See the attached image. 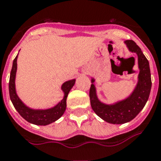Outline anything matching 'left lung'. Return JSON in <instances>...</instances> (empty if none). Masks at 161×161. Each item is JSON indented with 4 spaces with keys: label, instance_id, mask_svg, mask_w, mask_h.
<instances>
[{
    "label": "left lung",
    "instance_id": "8db88e82",
    "mask_svg": "<svg viewBox=\"0 0 161 161\" xmlns=\"http://www.w3.org/2000/svg\"><path fill=\"white\" fill-rule=\"evenodd\" d=\"M127 50L138 57V81L131 94L122 100L113 103H104L98 98L96 80L91 77L89 98L92 109L101 119L110 124H124L134 119L143 110L151 90V74L149 61L141 49L132 40H126Z\"/></svg>",
    "mask_w": 161,
    "mask_h": 161
}]
</instances>
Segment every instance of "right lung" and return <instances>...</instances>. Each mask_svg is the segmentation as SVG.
Here are the masks:
<instances>
[{
	"label": "right lung",
	"mask_w": 161,
	"mask_h": 161,
	"mask_svg": "<svg viewBox=\"0 0 161 161\" xmlns=\"http://www.w3.org/2000/svg\"><path fill=\"white\" fill-rule=\"evenodd\" d=\"M18 56L13 61L12 71L10 74L9 80V94L10 99L12 104L18 113L23 119L29 121L32 124L39 125V126H46L57 121L61 116L64 114L66 107H67V98L69 94L70 90L74 86L76 79H71L62 83L61 90L63 93V98L60 100L55 106L48 109H34L28 106V105L21 100L17 93L16 89V74L18 70L17 60Z\"/></svg>",
	"instance_id": "1"
}]
</instances>
